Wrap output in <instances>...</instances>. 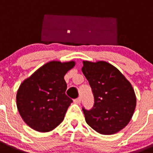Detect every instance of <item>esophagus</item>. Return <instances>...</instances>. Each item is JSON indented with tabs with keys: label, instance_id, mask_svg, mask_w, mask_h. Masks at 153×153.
<instances>
[{
	"label": "esophagus",
	"instance_id": "obj_1",
	"mask_svg": "<svg viewBox=\"0 0 153 153\" xmlns=\"http://www.w3.org/2000/svg\"><path fill=\"white\" fill-rule=\"evenodd\" d=\"M81 97H78L77 99L74 100V102L76 104H80L81 103Z\"/></svg>",
	"mask_w": 153,
	"mask_h": 153
}]
</instances>
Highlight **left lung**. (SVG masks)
Returning <instances> with one entry per match:
<instances>
[{
	"instance_id": "left-lung-1",
	"label": "left lung",
	"mask_w": 153,
	"mask_h": 153,
	"mask_svg": "<svg viewBox=\"0 0 153 153\" xmlns=\"http://www.w3.org/2000/svg\"><path fill=\"white\" fill-rule=\"evenodd\" d=\"M82 72L94 97L90 110L82 109L86 122L102 134H113L131 121L137 104L131 83L109 62L84 61Z\"/></svg>"
}]
</instances>
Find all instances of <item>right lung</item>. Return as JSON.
<instances>
[{
  "instance_id": "1",
  "label": "right lung",
  "mask_w": 153,
  "mask_h": 153,
  "mask_svg": "<svg viewBox=\"0 0 153 153\" xmlns=\"http://www.w3.org/2000/svg\"><path fill=\"white\" fill-rule=\"evenodd\" d=\"M74 61H51L21 84L16 105L24 122L39 132H48L63 121L72 100L66 96L64 76L75 66Z\"/></svg>"
}]
</instances>
